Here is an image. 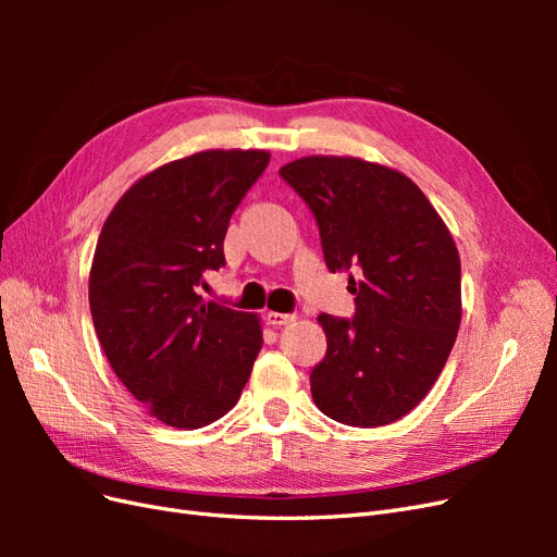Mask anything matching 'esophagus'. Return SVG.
<instances>
[{
	"instance_id": "1",
	"label": "esophagus",
	"mask_w": 557,
	"mask_h": 557,
	"mask_svg": "<svg viewBox=\"0 0 557 557\" xmlns=\"http://www.w3.org/2000/svg\"><path fill=\"white\" fill-rule=\"evenodd\" d=\"M295 313H276V311H269V313H264V320H267V325H272V327H283V325H290V323H295Z\"/></svg>"
}]
</instances>
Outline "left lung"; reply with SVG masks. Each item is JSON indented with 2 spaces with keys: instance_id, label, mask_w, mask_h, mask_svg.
Here are the masks:
<instances>
[{
  "instance_id": "1",
  "label": "left lung",
  "mask_w": 557,
  "mask_h": 557,
  "mask_svg": "<svg viewBox=\"0 0 557 557\" xmlns=\"http://www.w3.org/2000/svg\"><path fill=\"white\" fill-rule=\"evenodd\" d=\"M278 174L313 211L330 272H356L348 281L356 318L318 315L327 352L311 372L315 407L344 425L395 423L430 393L460 330V256L450 232L393 166L307 156Z\"/></svg>"
}]
</instances>
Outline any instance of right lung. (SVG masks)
<instances>
[{
    "mask_svg": "<svg viewBox=\"0 0 557 557\" xmlns=\"http://www.w3.org/2000/svg\"><path fill=\"white\" fill-rule=\"evenodd\" d=\"M267 150H201L141 176L117 199L90 267V313L115 376L160 423L197 430L239 401L262 348L256 313L205 301L225 264L230 218Z\"/></svg>",
    "mask_w": 557,
    "mask_h": 557,
    "instance_id": "right-lung-1",
    "label": "right lung"
}]
</instances>
